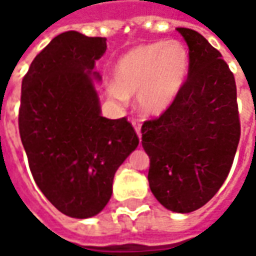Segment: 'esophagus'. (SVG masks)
Returning a JSON list of instances; mask_svg holds the SVG:
<instances>
[{
    "instance_id": "1",
    "label": "esophagus",
    "mask_w": 256,
    "mask_h": 256,
    "mask_svg": "<svg viewBox=\"0 0 256 256\" xmlns=\"http://www.w3.org/2000/svg\"><path fill=\"white\" fill-rule=\"evenodd\" d=\"M133 126H134V130H136V133H137V136H138L140 141H141V128H140V123L136 122V120H133Z\"/></svg>"
}]
</instances>
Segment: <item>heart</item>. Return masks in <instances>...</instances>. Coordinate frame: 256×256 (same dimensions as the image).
<instances>
[{"label": "heart", "instance_id": "b5f03b06", "mask_svg": "<svg viewBox=\"0 0 256 256\" xmlns=\"http://www.w3.org/2000/svg\"><path fill=\"white\" fill-rule=\"evenodd\" d=\"M189 71V52L180 41H156L130 49L118 58L106 93L119 104L137 96L145 116L166 114L177 101Z\"/></svg>", "mask_w": 256, "mask_h": 256}]
</instances>
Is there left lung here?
<instances>
[{"label":"left lung","instance_id":"8db88e82","mask_svg":"<svg viewBox=\"0 0 256 256\" xmlns=\"http://www.w3.org/2000/svg\"><path fill=\"white\" fill-rule=\"evenodd\" d=\"M189 48L188 80L159 119L142 124L150 188L174 212L203 207L230 172L240 140L234 76L198 31L177 28Z\"/></svg>","mask_w":256,"mask_h":256}]
</instances>
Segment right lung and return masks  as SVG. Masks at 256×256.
Returning a JSON list of instances; mask_svg holds the SVG:
<instances>
[{
	"instance_id": "1",
	"label": "right lung",
	"mask_w": 256,
	"mask_h": 256,
	"mask_svg": "<svg viewBox=\"0 0 256 256\" xmlns=\"http://www.w3.org/2000/svg\"><path fill=\"white\" fill-rule=\"evenodd\" d=\"M106 38L66 31L32 60L22 82L20 138L34 181L63 214L84 220L101 212L114 176L138 146L133 126L101 115L96 62Z\"/></svg>"
}]
</instances>
